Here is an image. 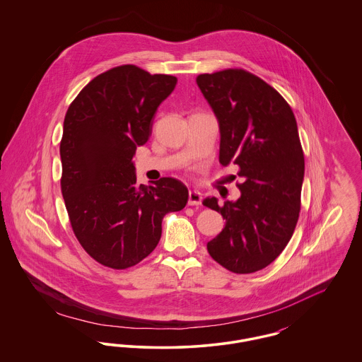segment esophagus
<instances>
[{"label":"esophagus","instance_id":"obj_1","mask_svg":"<svg viewBox=\"0 0 362 362\" xmlns=\"http://www.w3.org/2000/svg\"><path fill=\"white\" fill-rule=\"evenodd\" d=\"M202 202V194L198 189H191L189 192V206H198Z\"/></svg>","mask_w":362,"mask_h":362}]
</instances>
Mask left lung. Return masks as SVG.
<instances>
[{
  "mask_svg": "<svg viewBox=\"0 0 362 362\" xmlns=\"http://www.w3.org/2000/svg\"><path fill=\"white\" fill-rule=\"evenodd\" d=\"M197 84L218 121L220 164H238L243 179L239 199L202 202L225 220L207 251L232 273H255L284 251L298 220L304 153L296 118L274 88L245 70L199 74Z\"/></svg>",
  "mask_w": 362,
  "mask_h": 362,
  "instance_id": "left-lung-1",
  "label": "left lung"
}]
</instances>
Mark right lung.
Masks as SVG:
<instances>
[{"label": "right lung", "instance_id": "1", "mask_svg": "<svg viewBox=\"0 0 362 362\" xmlns=\"http://www.w3.org/2000/svg\"><path fill=\"white\" fill-rule=\"evenodd\" d=\"M176 77L123 65L95 77L68 108L59 146L61 189L73 232L86 252L111 269L146 258L167 213L186 206L189 189L173 177L138 185L133 156Z\"/></svg>", "mask_w": 362, "mask_h": 362}]
</instances>
